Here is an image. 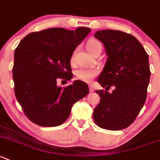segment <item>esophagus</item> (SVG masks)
Wrapping results in <instances>:
<instances>
[{"instance_id":"34e87169","label":"esophagus","mask_w":160,"mask_h":160,"mask_svg":"<svg viewBox=\"0 0 160 160\" xmlns=\"http://www.w3.org/2000/svg\"><path fill=\"white\" fill-rule=\"evenodd\" d=\"M89 90H90V93H93L94 91V89L93 88L92 86H90V87H89Z\"/></svg>"}]
</instances>
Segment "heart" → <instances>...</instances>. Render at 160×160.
Masks as SVG:
<instances>
[{"mask_svg":"<svg viewBox=\"0 0 160 160\" xmlns=\"http://www.w3.org/2000/svg\"><path fill=\"white\" fill-rule=\"evenodd\" d=\"M87 49L91 54L93 55L96 53H101L102 45L101 42L93 38V39H90L87 41ZM73 58H74V53H73L71 55V58H70L71 62L73 60ZM75 75L78 80L86 82V83H90L94 77L98 75V71L96 70H91V69L80 68L76 70Z\"/></svg>","mask_w":160,"mask_h":160,"instance_id":"heart-1","label":"heart"}]
</instances>
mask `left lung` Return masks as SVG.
<instances>
[{
  "mask_svg": "<svg viewBox=\"0 0 160 160\" xmlns=\"http://www.w3.org/2000/svg\"><path fill=\"white\" fill-rule=\"evenodd\" d=\"M108 56L98 83L106 90H96L100 103L93 112L100 128L120 130L132 124L145 103L150 78L149 57L135 37L120 31H97ZM114 87L113 93L107 90Z\"/></svg>",
  "mask_w": 160,
  "mask_h": 160,
  "instance_id": "8db88e82",
  "label": "left lung"
}]
</instances>
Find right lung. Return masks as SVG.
I'll list each match as a JSON object with an SVG mask.
<instances>
[{"label":"right lung","instance_id":"1","mask_svg":"<svg viewBox=\"0 0 160 160\" xmlns=\"http://www.w3.org/2000/svg\"><path fill=\"white\" fill-rule=\"evenodd\" d=\"M90 31L88 28L76 31L53 28L32 32L15 49V97L33 123L61 125L70 116L73 104L89 93L88 86L83 81L63 87H58L57 81L73 78L70 58Z\"/></svg>","mask_w":160,"mask_h":160}]
</instances>
